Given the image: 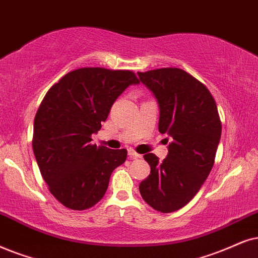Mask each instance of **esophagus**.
<instances>
[{"label": "esophagus", "mask_w": 258, "mask_h": 258, "mask_svg": "<svg viewBox=\"0 0 258 258\" xmlns=\"http://www.w3.org/2000/svg\"><path fill=\"white\" fill-rule=\"evenodd\" d=\"M128 156H130V157H131V158H133V159H137V158L142 157V155H139V153H137V152L135 151V150H131V149L128 150Z\"/></svg>", "instance_id": "1"}]
</instances>
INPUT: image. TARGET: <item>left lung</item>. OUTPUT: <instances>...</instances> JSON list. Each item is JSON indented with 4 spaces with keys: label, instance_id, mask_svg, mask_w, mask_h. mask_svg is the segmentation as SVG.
<instances>
[{
    "label": "left lung",
    "instance_id": "1",
    "mask_svg": "<svg viewBox=\"0 0 258 258\" xmlns=\"http://www.w3.org/2000/svg\"><path fill=\"white\" fill-rule=\"evenodd\" d=\"M138 76L157 100L158 130L170 140L163 161L153 153L144 156L151 171L139 191L153 210L170 213L185 206L210 175L221 122L210 90L184 70L163 68Z\"/></svg>",
    "mask_w": 258,
    "mask_h": 258
}]
</instances>
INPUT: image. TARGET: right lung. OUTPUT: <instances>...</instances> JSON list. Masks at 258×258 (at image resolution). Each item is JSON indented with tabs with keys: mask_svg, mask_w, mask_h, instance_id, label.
<instances>
[{
	"mask_svg": "<svg viewBox=\"0 0 258 258\" xmlns=\"http://www.w3.org/2000/svg\"><path fill=\"white\" fill-rule=\"evenodd\" d=\"M139 80L130 70L82 68L51 87L33 126V152L51 194L70 210L96 205L127 151L91 145L115 100Z\"/></svg>",
	"mask_w": 258,
	"mask_h": 258,
	"instance_id": "right-lung-1",
	"label": "right lung"
}]
</instances>
